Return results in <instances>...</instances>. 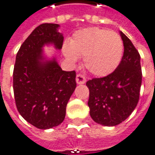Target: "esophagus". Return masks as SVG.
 Instances as JSON below:
<instances>
[{"label":"esophagus","mask_w":155,"mask_h":155,"mask_svg":"<svg viewBox=\"0 0 155 155\" xmlns=\"http://www.w3.org/2000/svg\"><path fill=\"white\" fill-rule=\"evenodd\" d=\"M76 82L78 84H84L86 83V78L81 74H78L76 77Z\"/></svg>","instance_id":"34e87169"}]
</instances>
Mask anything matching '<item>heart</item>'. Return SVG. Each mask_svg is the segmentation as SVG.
<instances>
[{
	"mask_svg": "<svg viewBox=\"0 0 155 155\" xmlns=\"http://www.w3.org/2000/svg\"><path fill=\"white\" fill-rule=\"evenodd\" d=\"M63 54L72 63L84 57V67L92 74L104 77L118 67L123 55L119 35L104 28H88L78 31L70 43L63 45Z\"/></svg>",
	"mask_w": 155,
	"mask_h": 155,
	"instance_id": "obj_1",
	"label": "heart"
}]
</instances>
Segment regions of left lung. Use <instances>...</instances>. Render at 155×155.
Returning <instances> with one entry per match:
<instances>
[{"label": "left lung", "mask_w": 155, "mask_h": 155, "mask_svg": "<svg viewBox=\"0 0 155 155\" xmlns=\"http://www.w3.org/2000/svg\"><path fill=\"white\" fill-rule=\"evenodd\" d=\"M124 53L112 73L86 83L89 89L88 107L98 124L114 127L124 121L136 108L142 84L140 55L132 41L120 31Z\"/></svg>", "instance_id": "obj_1"}]
</instances>
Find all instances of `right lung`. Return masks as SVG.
<instances>
[{
    "label": "right lung",
    "mask_w": 155,
    "mask_h": 155,
    "mask_svg": "<svg viewBox=\"0 0 155 155\" xmlns=\"http://www.w3.org/2000/svg\"><path fill=\"white\" fill-rule=\"evenodd\" d=\"M59 24L38 26L20 47L13 70L15 102L20 115L39 129L57 127L77 86L75 71H62L55 56L48 58L43 47L61 50L64 37Z\"/></svg>",
    "instance_id": "obj_1"
}]
</instances>
